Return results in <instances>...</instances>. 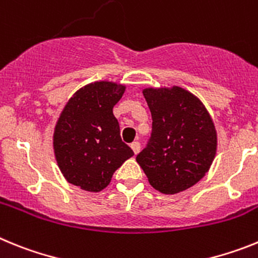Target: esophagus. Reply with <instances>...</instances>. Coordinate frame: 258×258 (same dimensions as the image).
I'll use <instances>...</instances> for the list:
<instances>
[{
  "instance_id": "esophagus-1",
  "label": "esophagus",
  "mask_w": 258,
  "mask_h": 258,
  "mask_svg": "<svg viewBox=\"0 0 258 258\" xmlns=\"http://www.w3.org/2000/svg\"><path fill=\"white\" fill-rule=\"evenodd\" d=\"M131 147H132V150H133V152H134V154H136V155L138 154V152H140V150H141L140 142H137V141H136V142L132 143Z\"/></svg>"
}]
</instances>
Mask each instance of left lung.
Here are the masks:
<instances>
[{
  "label": "left lung",
  "mask_w": 258,
  "mask_h": 258,
  "mask_svg": "<svg viewBox=\"0 0 258 258\" xmlns=\"http://www.w3.org/2000/svg\"><path fill=\"white\" fill-rule=\"evenodd\" d=\"M152 133L137 163L155 190L166 195L187 190L211 168L217 132L199 98L179 86L146 88Z\"/></svg>",
  "instance_id": "8db88e82"
}]
</instances>
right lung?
<instances>
[{"mask_svg":"<svg viewBox=\"0 0 258 258\" xmlns=\"http://www.w3.org/2000/svg\"><path fill=\"white\" fill-rule=\"evenodd\" d=\"M125 85L95 81L79 89L60 112L52 136L54 155L67 182L99 192L113 173L134 155L120 137L113 106Z\"/></svg>","mask_w":258,"mask_h":258,"instance_id":"right-lung-1","label":"right lung"}]
</instances>
